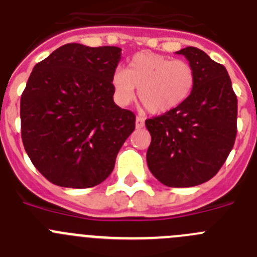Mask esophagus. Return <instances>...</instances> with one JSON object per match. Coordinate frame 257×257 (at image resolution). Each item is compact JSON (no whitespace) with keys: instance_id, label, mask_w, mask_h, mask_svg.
Wrapping results in <instances>:
<instances>
[{"instance_id":"obj_1","label":"esophagus","mask_w":257,"mask_h":257,"mask_svg":"<svg viewBox=\"0 0 257 257\" xmlns=\"http://www.w3.org/2000/svg\"><path fill=\"white\" fill-rule=\"evenodd\" d=\"M143 125H145V119L142 116L136 117V128H143Z\"/></svg>"}]
</instances>
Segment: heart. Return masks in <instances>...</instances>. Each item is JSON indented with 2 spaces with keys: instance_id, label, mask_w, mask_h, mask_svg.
I'll list each match as a JSON object with an SVG mask.
<instances>
[{
  "instance_id": "heart-1",
  "label": "heart",
  "mask_w": 257,
  "mask_h": 257,
  "mask_svg": "<svg viewBox=\"0 0 257 257\" xmlns=\"http://www.w3.org/2000/svg\"><path fill=\"white\" fill-rule=\"evenodd\" d=\"M111 83L120 105L128 103L138 88L146 110L163 115L186 102L195 87L196 73L189 62L147 51L134 55L126 70L117 68Z\"/></svg>"
}]
</instances>
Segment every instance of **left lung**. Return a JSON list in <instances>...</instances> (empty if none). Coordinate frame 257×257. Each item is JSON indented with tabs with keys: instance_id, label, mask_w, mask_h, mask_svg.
Masks as SVG:
<instances>
[{
	"instance_id": "left-lung-1",
	"label": "left lung",
	"mask_w": 257,
	"mask_h": 257,
	"mask_svg": "<svg viewBox=\"0 0 257 257\" xmlns=\"http://www.w3.org/2000/svg\"><path fill=\"white\" fill-rule=\"evenodd\" d=\"M183 55L196 73L189 97L173 111L147 119V165L168 187H193L211 179L225 163L237 134V96L228 71L202 50Z\"/></svg>"
}]
</instances>
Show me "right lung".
Segmentation results:
<instances>
[{
	"label": "right lung",
	"instance_id": "1",
	"mask_svg": "<svg viewBox=\"0 0 257 257\" xmlns=\"http://www.w3.org/2000/svg\"><path fill=\"white\" fill-rule=\"evenodd\" d=\"M121 48L68 43L33 68L20 100L28 156L51 183L91 188L114 170L136 115L114 102Z\"/></svg>",
	"mask_w": 257,
	"mask_h": 257
}]
</instances>
